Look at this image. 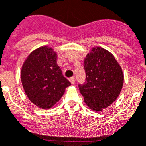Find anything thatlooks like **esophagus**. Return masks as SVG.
<instances>
[{"instance_id":"obj_1","label":"esophagus","mask_w":146,"mask_h":146,"mask_svg":"<svg viewBox=\"0 0 146 146\" xmlns=\"http://www.w3.org/2000/svg\"><path fill=\"white\" fill-rule=\"evenodd\" d=\"M69 81H70L72 84H74V82H75V78H74V77H71V78H69Z\"/></svg>"}]
</instances>
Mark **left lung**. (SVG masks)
<instances>
[{
    "label": "left lung",
    "mask_w": 146,
    "mask_h": 146,
    "mask_svg": "<svg viewBox=\"0 0 146 146\" xmlns=\"http://www.w3.org/2000/svg\"><path fill=\"white\" fill-rule=\"evenodd\" d=\"M86 82L80 91L89 108L101 111L118 98L123 84L121 66L113 54L102 47H94L84 60Z\"/></svg>",
    "instance_id": "8db88e82"
}]
</instances>
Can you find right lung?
Returning <instances> with one entry per match:
<instances>
[{"label":"right lung","mask_w":146,"mask_h":146,"mask_svg":"<svg viewBox=\"0 0 146 146\" xmlns=\"http://www.w3.org/2000/svg\"><path fill=\"white\" fill-rule=\"evenodd\" d=\"M57 53L44 46L28 56L21 70V81L28 99L42 109L52 108L60 100L71 82L57 65Z\"/></svg>","instance_id":"1"}]
</instances>
